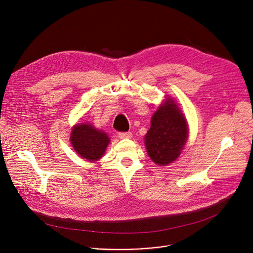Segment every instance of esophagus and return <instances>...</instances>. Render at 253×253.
I'll return each instance as SVG.
<instances>
[{
	"instance_id": "obj_1",
	"label": "esophagus",
	"mask_w": 253,
	"mask_h": 253,
	"mask_svg": "<svg viewBox=\"0 0 253 253\" xmlns=\"http://www.w3.org/2000/svg\"><path fill=\"white\" fill-rule=\"evenodd\" d=\"M120 139H131L132 138V133L131 132H120L118 134Z\"/></svg>"
}]
</instances>
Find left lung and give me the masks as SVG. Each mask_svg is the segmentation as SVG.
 <instances>
[{"label": "left lung", "instance_id": "1", "mask_svg": "<svg viewBox=\"0 0 253 253\" xmlns=\"http://www.w3.org/2000/svg\"><path fill=\"white\" fill-rule=\"evenodd\" d=\"M188 138L186 119L176 103L167 98L151 118V126L145 135V146L152 161L166 166L181 153Z\"/></svg>", "mask_w": 253, "mask_h": 253}]
</instances>
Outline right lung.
Segmentation results:
<instances>
[{"label": "right lung", "mask_w": 253, "mask_h": 253, "mask_svg": "<svg viewBox=\"0 0 253 253\" xmlns=\"http://www.w3.org/2000/svg\"><path fill=\"white\" fill-rule=\"evenodd\" d=\"M70 141L77 154L87 161L99 160L109 145L110 138L102 130L88 123H80L73 127Z\"/></svg>", "instance_id": "right-lung-1"}]
</instances>
